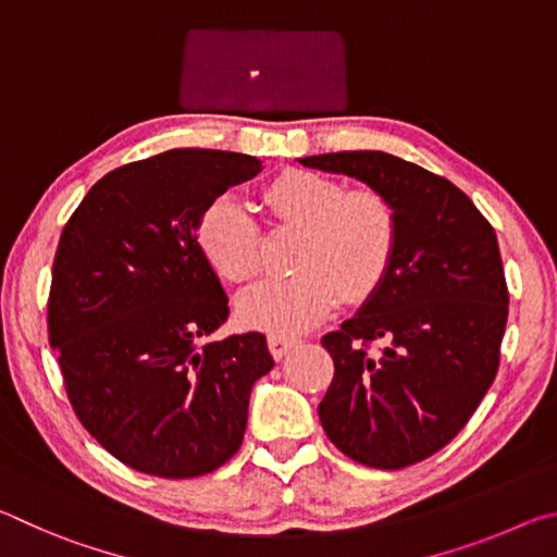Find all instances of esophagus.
<instances>
[{
	"label": "esophagus",
	"mask_w": 557,
	"mask_h": 557,
	"mask_svg": "<svg viewBox=\"0 0 557 557\" xmlns=\"http://www.w3.org/2000/svg\"><path fill=\"white\" fill-rule=\"evenodd\" d=\"M299 344V336H289V334H270L268 336V346H270V354L277 358L285 356L289 348H295Z\"/></svg>",
	"instance_id": "esophagus-1"
}]
</instances>
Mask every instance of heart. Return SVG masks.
Instances as JSON below:
<instances>
[{"label": "heart", "instance_id": "b5f03b06", "mask_svg": "<svg viewBox=\"0 0 557 557\" xmlns=\"http://www.w3.org/2000/svg\"><path fill=\"white\" fill-rule=\"evenodd\" d=\"M275 219L305 228L289 277H272L238 299L240 324L292 334L317 324L346 297H366L391 265L398 219L375 191H351L314 172L280 174L265 188ZM258 223L235 194L209 203L199 221V248L221 277L245 285L258 275Z\"/></svg>", "mask_w": 557, "mask_h": 557}]
</instances>
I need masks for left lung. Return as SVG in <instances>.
<instances>
[{
	"label": "left lung",
	"instance_id": "1",
	"mask_svg": "<svg viewBox=\"0 0 557 557\" xmlns=\"http://www.w3.org/2000/svg\"><path fill=\"white\" fill-rule=\"evenodd\" d=\"M297 162L366 184L398 219L383 280L322 338L334 381L319 420L366 467L414 465L457 437L494 383L508 317L496 233L455 184L400 157L361 149Z\"/></svg>",
	"mask_w": 557,
	"mask_h": 557
}]
</instances>
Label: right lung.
<instances>
[{
    "label": "right lung",
    "instance_id": "add662e5",
    "mask_svg": "<svg viewBox=\"0 0 557 557\" xmlns=\"http://www.w3.org/2000/svg\"><path fill=\"white\" fill-rule=\"evenodd\" d=\"M260 172L250 154L169 149L102 176L61 233L49 338L65 391L90 435L145 474L225 465L275 366L258 332L209 342L228 297L199 248L209 203Z\"/></svg>",
    "mask_w": 557,
    "mask_h": 557
}]
</instances>
